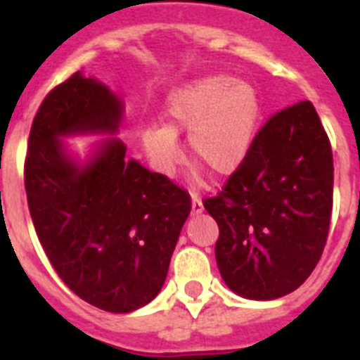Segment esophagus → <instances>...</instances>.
<instances>
[{"mask_svg":"<svg viewBox=\"0 0 360 360\" xmlns=\"http://www.w3.org/2000/svg\"><path fill=\"white\" fill-rule=\"evenodd\" d=\"M191 203H193V214H200V212L203 211L202 200H200V196L196 195V193H193V195H191Z\"/></svg>","mask_w":360,"mask_h":360,"instance_id":"obj_1","label":"esophagus"}]
</instances>
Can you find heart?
I'll return each mask as SVG.
<instances>
[{
    "mask_svg": "<svg viewBox=\"0 0 360 360\" xmlns=\"http://www.w3.org/2000/svg\"><path fill=\"white\" fill-rule=\"evenodd\" d=\"M262 117V98L250 82L207 75L167 97L164 126H146L141 142L151 164L169 174L180 160L176 135L187 131L191 157L218 178L241 167Z\"/></svg>",
    "mask_w": 360,
    "mask_h": 360,
    "instance_id": "b5f03b06",
    "label": "heart"
}]
</instances>
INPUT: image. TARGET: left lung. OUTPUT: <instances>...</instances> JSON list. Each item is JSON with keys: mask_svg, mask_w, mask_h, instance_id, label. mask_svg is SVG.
Here are the masks:
<instances>
[{"mask_svg": "<svg viewBox=\"0 0 360 360\" xmlns=\"http://www.w3.org/2000/svg\"><path fill=\"white\" fill-rule=\"evenodd\" d=\"M332 205V146L316 108H283L218 195L203 200L219 227L214 254L227 287L259 301L301 287L328 240Z\"/></svg>", "mask_w": 360, "mask_h": 360, "instance_id": "obj_1", "label": "left lung"}]
</instances>
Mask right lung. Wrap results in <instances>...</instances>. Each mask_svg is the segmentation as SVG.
<instances>
[{"label": "right lung", "instance_id": "1", "mask_svg": "<svg viewBox=\"0 0 360 360\" xmlns=\"http://www.w3.org/2000/svg\"><path fill=\"white\" fill-rule=\"evenodd\" d=\"M122 104L95 79L73 73L43 98L25 158L28 209L43 250L75 295L126 314L160 292L191 196L173 180L126 160L110 139L77 167L59 136L115 133Z\"/></svg>", "mask_w": 360, "mask_h": 360}]
</instances>
